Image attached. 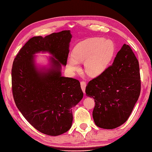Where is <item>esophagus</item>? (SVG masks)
<instances>
[{
  "label": "esophagus",
  "instance_id": "1",
  "mask_svg": "<svg viewBox=\"0 0 152 152\" xmlns=\"http://www.w3.org/2000/svg\"><path fill=\"white\" fill-rule=\"evenodd\" d=\"M80 85H81V88L83 93H85L86 90V82L84 81H81L80 82Z\"/></svg>",
  "mask_w": 152,
  "mask_h": 152
}]
</instances>
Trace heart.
Listing matches in <instances>:
<instances>
[{
	"label": "heart",
	"instance_id": "heart-1",
	"mask_svg": "<svg viewBox=\"0 0 152 152\" xmlns=\"http://www.w3.org/2000/svg\"><path fill=\"white\" fill-rule=\"evenodd\" d=\"M114 44L103 38L95 37L83 40L74 47L72 57H69V69L74 71L78 69V62H85L86 72L89 76H96L107 68L114 54Z\"/></svg>",
	"mask_w": 152,
	"mask_h": 152
}]
</instances>
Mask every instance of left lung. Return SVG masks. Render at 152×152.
I'll return each mask as SVG.
<instances>
[{"mask_svg":"<svg viewBox=\"0 0 152 152\" xmlns=\"http://www.w3.org/2000/svg\"><path fill=\"white\" fill-rule=\"evenodd\" d=\"M138 61L131 47L124 44L111 66L88 82L86 93L95 100L93 118L96 126L112 129L124 124L140 96Z\"/></svg>","mask_w":152,"mask_h":152,"instance_id":"left-lung-1","label":"left lung"}]
</instances>
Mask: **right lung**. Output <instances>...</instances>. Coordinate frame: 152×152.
Segmentation results:
<instances>
[{
    "instance_id": "obj_1",
    "label": "right lung",
    "mask_w": 152,
    "mask_h": 152,
    "mask_svg": "<svg viewBox=\"0 0 152 152\" xmlns=\"http://www.w3.org/2000/svg\"><path fill=\"white\" fill-rule=\"evenodd\" d=\"M72 38L70 31L30 38L13 62L12 89L15 105L37 130L58 136L70 129L72 108L83 93L78 80L61 76V64L66 65ZM48 51L53 55V68L46 73L38 71L33 55Z\"/></svg>"
}]
</instances>
